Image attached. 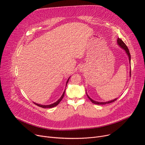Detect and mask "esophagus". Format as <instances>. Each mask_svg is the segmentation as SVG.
I'll return each instance as SVG.
<instances>
[{
  "label": "esophagus",
  "instance_id": "34e87169",
  "mask_svg": "<svg viewBox=\"0 0 145 145\" xmlns=\"http://www.w3.org/2000/svg\"><path fill=\"white\" fill-rule=\"evenodd\" d=\"M80 72H83V71H84V67H81L80 68Z\"/></svg>",
  "mask_w": 145,
  "mask_h": 145
}]
</instances>
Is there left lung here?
Instances as JSON below:
<instances>
[{
    "label": "left lung",
    "mask_w": 145,
    "mask_h": 145,
    "mask_svg": "<svg viewBox=\"0 0 145 145\" xmlns=\"http://www.w3.org/2000/svg\"><path fill=\"white\" fill-rule=\"evenodd\" d=\"M117 42L118 45L121 48H123V49L125 51V52H126L127 56H128V57L129 62V64H130V65H131V55H130L129 51V50H128L127 46L125 45V44L123 42V41L121 40V39H120V38H118V39H117ZM131 67H130V71H129V76H130V77H131ZM86 94H87V93H86ZM87 95L88 98H89V99L92 102H93V103H94V104H96V105H105V104H107V103H112V102H114L115 101H116L117 99V98H115V99H113V100H111V101H108V102H98V101H94V100H93V99H92L87 94Z\"/></svg>",
    "instance_id": "1"
}]
</instances>
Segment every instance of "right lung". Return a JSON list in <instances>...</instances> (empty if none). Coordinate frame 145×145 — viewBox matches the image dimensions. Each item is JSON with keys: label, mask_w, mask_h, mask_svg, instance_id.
<instances>
[{"label": "right lung", "mask_w": 145, "mask_h": 145, "mask_svg": "<svg viewBox=\"0 0 145 145\" xmlns=\"http://www.w3.org/2000/svg\"><path fill=\"white\" fill-rule=\"evenodd\" d=\"M70 77H69V78L68 79V80L67 81V83H66V87H67V84H68V82H69V78H70ZM65 91H63V94H62V96L61 97V98L57 101V102H56L55 103H52V104H50V105H41V104H38V103H35V102H33L36 105H37V106H39V107H41V108H53V107H55V106H56L57 105H58V104H59V103L61 101V100L62 99V98H63V97H64V94H65Z\"/></svg>", "instance_id": "1"}]
</instances>
